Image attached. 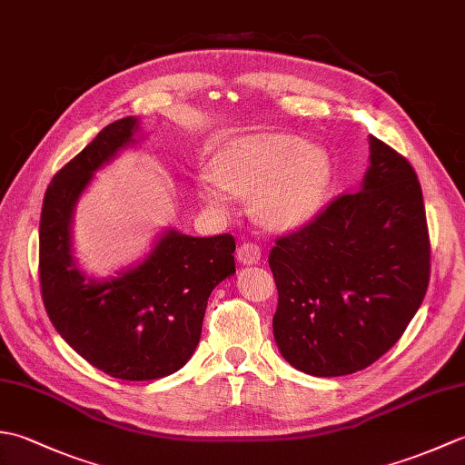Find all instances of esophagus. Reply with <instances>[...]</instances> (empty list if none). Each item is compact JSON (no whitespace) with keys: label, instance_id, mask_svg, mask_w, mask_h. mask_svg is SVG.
Returning a JSON list of instances; mask_svg holds the SVG:
<instances>
[{"label":"esophagus","instance_id":"1","mask_svg":"<svg viewBox=\"0 0 465 465\" xmlns=\"http://www.w3.org/2000/svg\"><path fill=\"white\" fill-rule=\"evenodd\" d=\"M262 260V250L258 243H252V242H245L238 248V262L243 265H252V263H258Z\"/></svg>","mask_w":465,"mask_h":465}]
</instances>
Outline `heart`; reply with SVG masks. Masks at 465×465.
<instances>
[{
    "instance_id": "obj_1",
    "label": "heart",
    "mask_w": 465,
    "mask_h": 465,
    "mask_svg": "<svg viewBox=\"0 0 465 465\" xmlns=\"http://www.w3.org/2000/svg\"><path fill=\"white\" fill-rule=\"evenodd\" d=\"M331 160L323 147L293 134H255L227 142L213 170L197 175V195L223 210L233 195H252L258 220L288 232L313 220L331 185Z\"/></svg>"
}]
</instances>
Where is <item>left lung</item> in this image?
Wrapping results in <instances>:
<instances>
[{"mask_svg": "<svg viewBox=\"0 0 465 465\" xmlns=\"http://www.w3.org/2000/svg\"><path fill=\"white\" fill-rule=\"evenodd\" d=\"M273 338L285 361L318 378L368 368L396 343L430 282V238L418 175L370 135L361 190L275 242Z\"/></svg>", "mask_w": 465, "mask_h": 465, "instance_id": "8db88e82", "label": "left lung"}]
</instances>
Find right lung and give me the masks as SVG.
Segmentation results:
<instances>
[{
	"label": "right lung",
	"instance_id": "obj_1",
	"mask_svg": "<svg viewBox=\"0 0 465 465\" xmlns=\"http://www.w3.org/2000/svg\"><path fill=\"white\" fill-rule=\"evenodd\" d=\"M142 140L140 120L122 117L59 170L39 220V282L57 333L94 368L127 381L175 373L200 343L210 293L235 273L230 233L193 238L167 227L152 252L110 278H92L74 255L72 225L97 170Z\"/></svg>",
	"mask_w": 465,
	"mask_h": 465
}]
</instances>
